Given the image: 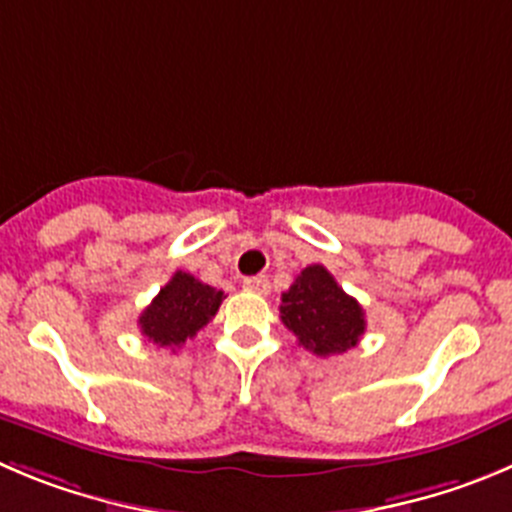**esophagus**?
Masks as SVG:
<instances>
[{"label": "esophagus", "instance_id": "34e87169", "mask_svg": "<svg viewBox=\"0 0 512 512\" xmlns=\"http://www.w3.org/2000/svg\"><path fill=\"white\" fill-rule=\"evenodd\" d=\"M245 288L255 290V293H260V295H267L270 293V280H267L265 275H255V278L245 280Z\"/></svg>", "mask_w": 512, "mask_h": 512}]
</instances>
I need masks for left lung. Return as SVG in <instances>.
<instances>
[{
	"label": "left lung",
	"mask_w": 512,
	"mask_h": 512,
	"mask_svg": "<svg viewBox=\"0 0 512 512\" xmlns=\"http://www.w3.org/2000/svg\"><path fill=\"white\" fill-rule=\"evenodd\" d=\"M280 321L315 356H336L364 336V308L323 265H308L283 293Z\"/></svg>",
	"instance_id": "8db88e82"
}]
</instances>
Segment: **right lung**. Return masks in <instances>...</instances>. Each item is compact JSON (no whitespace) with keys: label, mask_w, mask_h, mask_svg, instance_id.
Listing matches in <instances>:
<instances>
[{"label":"right lung","mask_w":512,"mask_h":512,"mask_svg":"<svg viewBox=\"0 0 512 512\" xmlns=\"http://www.w3.org/2000/svg\"><path fill=\"white\" fill-rule=\"evenodd\" d=\"M224 293L202 283L189 272L176 270L174 278L159 290L151 305L138 315L141 333L156 346L179 348L186 338L202 331L222 305Z\"/></svg>","instance_id":"1"}]
</instances>
